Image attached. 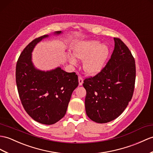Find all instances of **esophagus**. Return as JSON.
<instances>
[{
	"instance_id": "1",
	"label": "esophagus",
	"mask_w": 153,
	"mask_h": 153,
	"mask_svg": "<svg viewBox=\"0 0 153 153\" xmlns=\"http://www.w3.org/2000/svg\"><path fill=\"white\" fill-rule=\"evenodd\" d=\"M78 81H79V85H83V78H82V77H81L80 76L78 77Z\"/></svg>"
}]
</instances>
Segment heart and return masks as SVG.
<instances>
[{
  "label": "heart",
  "instance_id": "heart-1",
  "mask_svg": "<svg viewBox=\"0 0 153 153\" xmlns=\"http://www.w3.org/2000/svg\"><path fill=\"white\" fill-rule=\"evenodd\" d=\"M109 48L98 40H86L77 43L73 49L74 55L83 60V67L88 75L95 76L104 68L109 55ZM68 60L72 65H77V60L69 56Z\"/></svg>",
  "mask_w": 153,
  "mask_h": 153
}]
</instances>
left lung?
Masks as SVG:
<instances>
[{"label":"left lung","instance_id":"left-lung-1","mask_svg":"<svg viewBox=\"0 0 153 153\" xmlns=\"http://www.w3.org/2000/svg\"><path fill=\"white\" fill-rule=\"evenodd\" d=\"M115 48L100 73L85 79V105L87 116L98 123H106L125 111L132 98L136 80L135 60L129 49L114 38Z\"/></svg>","mask_w":153,"mask_h":153}]
</instances>
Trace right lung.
<instances>
[{"mask_svg":"<svg viewBox=\"0 0 153 153\" xmlns=\"http://www.w3.org/2000/svg\"><path fill=\"white\" fill-rule=\"evenodd\" d=\"M62 33L56 31L53 34ZM49 36L34 39L23 49L17 62L16 78L20 100L28 115L38 123L50 125L65 115L79 83L75 72H66L60 67L44 71L34 66L32 53L39 42Z\"/></svg>","mask_w":153,"mask_h":153,"instance_id":"add662e5","label":"right lung"}]
</instances>
